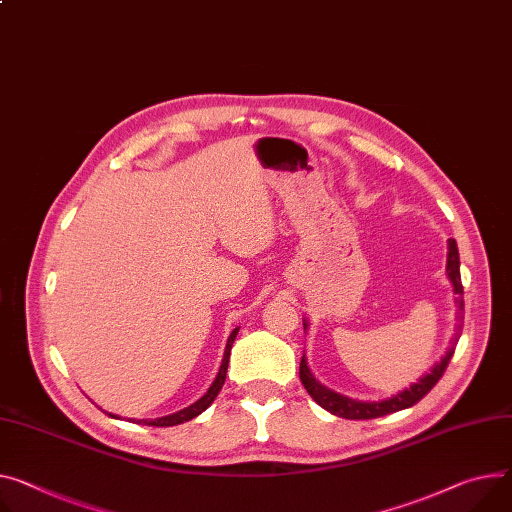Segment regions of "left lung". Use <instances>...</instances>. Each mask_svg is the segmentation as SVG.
Instances as JSON below:
<instances>
[{
    "mask_svg": "<svg viewBox=\"0 0 512 512\" xmlns=\"http://www.w3.org/2000/svg\"><path fill=\"white\" fill-rule=\"evenodd\" d=\"M447 277L453 285V291L457 295V309H459V320H461V311H463V285H461V272H459V250H457V242L449 240V252H447ZM303 328H307V322H303ZM461 328V326H457ZM459 334H455L451 348L447 350V355L430 369V373H426L424 377H420L414 385L406 387L404 391L396 393V396H391L387 400H379V402H359V400H352L346 396H340V393L328 389L326 385H322L316 377L311 375L305 355L301 357V365H299V377L303 387L307 389L309 396L316 400L324 410H328L334 416L340 418H348V420H369V418H379L391 412H398L404 408L414 406L416 402H420L426 393L439 383V379L443 377L453 352H455V344H457Z\"/></svg>",
    "mask_w": 512,
    "mask_h": 512,
    "instance_id": "1",
    "label": "left lung"
}]
</instances>
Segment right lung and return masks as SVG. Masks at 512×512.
<instances>
[{
	"label": "right lung",
	"mask_w": 512,
	"mask_h": 512,
	"mask_svg": "<svg viewBox=\"0 0 512 512\" xmlns=\"http://www.w3.org/2000/svg\"><path fill=\"white\" fill-rule=\"evenodd\" d=\"M238 332H240V328H235V330L229 334V338H227V346H225V352H223V361H221V367H219V373H217L215 381L211 383L209 391L205 393V396H203L201 400H196V402H194V404H190L188 408H184V410H180V412H174V414H168V416H162V418H151V420H149V418H147V420H135V418H131V420H133V422H137V424H141V422H143V424H147V426H176V424L188 422V420H192V418L199 416L201 412H205V410L213 404V400L217 398V393L221 391V387H223V383H225L231 344H233L235 336H238ZM108 416L116 418L114 414H108Z\"/></svg>",
	"instance_id": "right-lung-1"
}]
</instances>
